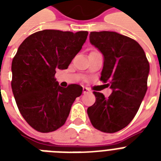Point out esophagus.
<instances>
[{
	"instance_id": "obj_1",
	"label": "esophagus",
	"mask_w": 161,
	"mask_h": 161,
	"mask_svg": "<svg viewBox=\"0 0 161 161\" xmlns=\"http://www.w3.org/2000/svg\"><path fill=\"white\" fill-rule=\"evenodd\" d=\"M83 93H90L91 91H90V89H89V88H86V87H83Z\"/></svg>"
}]
</instances>
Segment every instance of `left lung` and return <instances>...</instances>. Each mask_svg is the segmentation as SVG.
<instances>
[{"mask_svg":"<svg viewBox=\"0 0 161 161\" xmlns=\"http://www.w3.org/2000/svg\"><path fill=\"white\" fill-rule=\"evenodd\" d=\"M89 40L103 54L100 79L113 92L108 98L93 92L96 101L87 112L95 129L115 133L137 114L147 91L150 64L141 46L130 37L114 31H92Z\"/></svg>","mask_w":161,"mask_h":161,"instance_id":"obj_1","label":"left lung"}]
</instances>
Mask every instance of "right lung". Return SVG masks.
Instances as JSON below:
<instances>
[{
    "label": "right lung",
    "mask_w": 161,
    "mask_h": 161,
    "mask_svg": "<svg viewBox=\"0 0 161 161\" xmlns=\"http://www.w3.org/2000/svg\"><path fill=\"white\" fill-rule=\"evenodd\" d=\"M88 32L43 30L26 37L11 63V88L18 109L29 125L42 133L65 124L71 107L83 88L60 87L58 69H67L80 51Z\"/></svg>",
    "instance_id": "1"
}]
</instances>
